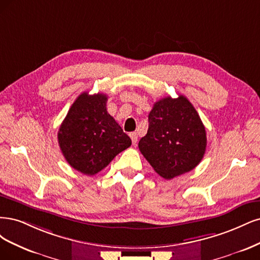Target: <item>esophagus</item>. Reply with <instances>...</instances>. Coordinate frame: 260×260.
Masks as SVG:
<instances>
[{
	"label": "esophagus",
	"mask_w": 260,
	"mask_h": 260,
	"mask_svg": "<svg viewBox=\"0 0 260 260\" xmlns=\"http://www.w3.org/2000/svg\"><path fill=\"white\" fill-rule=\"evenodd\" d=\"M129 137H131V139H132L133 145L135 146V145H136V142H137V139H138L137 134H136V133H131V134H129Z\"/></svg>",
	"instance_id": "obj_1"
}]
</instances>
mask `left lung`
Returning a JSON list of instances; mask_svg holds the SVG:
<instances>
[{"label": "left lung", "mask_w": 260, "mask_h": 260, "mask_svg": "<svg viewBox=\"0 0 260 260\" xmlns=\"http://www.w3.org/2000/svg\"><path fill=\"white\" fill-rule=\"evenodd\" d=\"M206 132L188 98L167 96L153 105L149 128L139 150L153 170L165 179L192 171L206 150Z\"/></svg>", "instance_id": "obj_1"}]
</instances>
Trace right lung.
<instances>
[{
    "mask_svg": "<svg viewBox=\"0 0 260 260\" xmlns=\"http://www.w3.org/2000/svg\"><path fill=\"white\" fill-rule=\"evenodd\" d=\"M105 94L82 93L58 131V144L71 167L93 176L132 145L131 138L107 111Z\"/></svg>",
    "mask_w": 260,
    "mask_h": 260,
    "instance_id": "add662e5",
    "label": "right lung"
}]
</instances>
